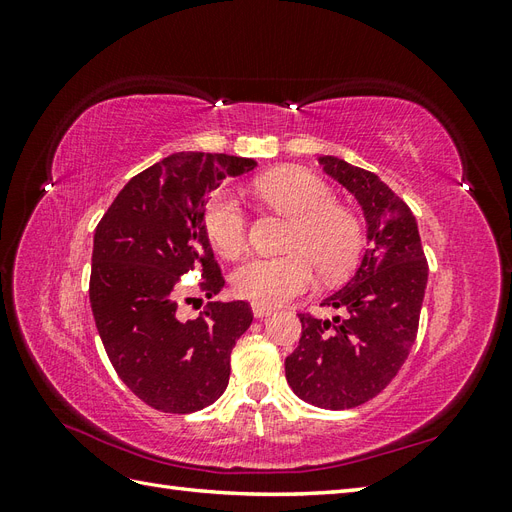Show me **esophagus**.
<instances>
[{"label":"esophagus","mask_w":512,"mask_h":512,"mask_svg":"<svg viewBox=\"0 0 512 512\" xmlns=\"http://www.w3.org/2000/svg\"><path fill=\"white\" fill-rule=\"evenodd\" d=\"M252 312L256 318H265L269 314H273V309L267 305H260V303H252Z\"/></svg>","instance_id":"obj_1"}]
</instances>
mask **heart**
Here are the masks:
<instances>
[{
  "label": "heart",
  "instance_id": "1",
  "mask_svg": "<svg viewBox=\"0 0 512 512\" xmlns=\"http://www.w3.org/2000/svg\"><path fill=\"white\" fill-rule=\"evenodd\" d=\"M256 194L292 220L284 256H250L232 271L235 294L260 305H280L299 297L316 280L348 275L363 250V226L356 213L335 203L331 185L305 168H277L262 175ZM203 226L222 256H237L247 241V213L228 190L215 192L205 205Z\"/></svg>",
  "mask_w": 512,
  "mask_h": 512
}]
</instances>
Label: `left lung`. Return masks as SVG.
Instances as JSON below:
<instances>
[{
    "label": "left lung",
    "instance_id": "left-lung-1",
    "mask_svg": "<svg viewBox=\"0 0 512 512\" xmlns=\"http://www.w3.org/2000/svg\"><path fill=\"white\" fill-rule=\"evenodd\" d=\"M324 173L359 200L369 247L352 280L322 305L346 316L299 314V346L286 356V380L307 404L348 410L382 393L406 363L418 333L427 258L410 207L365 168L335 156Z\"/></svg>",
    "mask_w": 512,
    "mask_h": 512
}]
</instances>
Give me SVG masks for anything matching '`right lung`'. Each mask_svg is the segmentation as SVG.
<instances>
[{"label":"right lung","instance_id":"add662e5","mask_svg":"<svg viewBox=\"0 0 512 512\" xmlns=\"http://www.w3.org/2000/svg\"><path fill=\"white\" fill-rule=\"evenodd\" d=\"M254 166L226 153H173L132 177L96 226L89 301L100 339L121 382L160 412L211 406L228 386L232 346L252 324L245 301H209L181 320L177 284L198 269L207 299L222 290L203 211L228 175Z\"/></svg>","mask_w":512,"mask_h":512}]
</instances>
